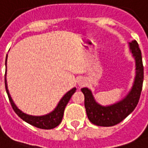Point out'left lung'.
<instances>
[{"mask_svg": "<svg viewBox=\"0 0 148 148\" xmlns=\"http://www.w3.org/2000/svg\"><path fill=\"white\" fill-rule=\"evenodd\" d=\"M129 45L131 53L135 59L136 76L131 91L124 99L110 106H101L96 102L88 88H81L84 95V107L88 119L94 125L100 127H112L117 125L132 113L138 105L143 82L142 54L138 42L135 40L130 42Z\"/></svg>", "mask_w": 148, "mask_h": 148, "instance_id": "1", "label": "left lung"}]
</instances>
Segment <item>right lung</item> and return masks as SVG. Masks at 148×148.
I'll use <instances>...</instances> for the list:
<instances>
[{
    "instance_id": "obj_1",
    "label": "right lung",
    "mask_w": 148,
    "mask_h": 148,
    "mask_svg": "<svg viewBox=\"0 0 148 148\" xmlns=\"http://www.w3.org/2000/svg\"><path fill=\"white\" fill-rule=\"evenodd\" d=\"M6 60H7V56H6L5 60V65H6ZM5 89L6 92L8 94V97L10 100V102L11 104V106L13 108V110L21 118L22 120H24L25 122L29 123L30 125H32L34 127L40 128V129H45V130H50V129H53L57 126H59L60 123L62 122V119L64 116V109L68 103L70 98L72 97V94L76 92V88H73L70 91H68L65 95L62 97V99L60 101V102L58 104V106L54 110L50 113L48 114L43 115V116H31V115H28L26 114H24L23 112H21L18 107L15 106L13 100L11 98L10 95V92L7 88V83H6V79L5 78Z\"/></svg>"
}]
</instances>
